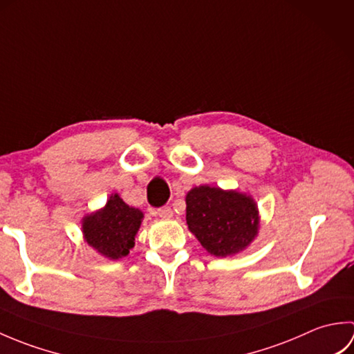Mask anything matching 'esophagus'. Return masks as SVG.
Returning a JSON list of instances; mask_svg holds the SVG:
<instances>
[{"instance_id": "1", "label": "esophagus", "mask_w": 354, "mask_h": 354, "mask_svg": "<svg viewBox=\"0 0 354 354\" xmlns=\"http://www.w3.org/2000/svg\"><path fill=\"white\" fill-rule=\"evenodd\" d=\"M156 214L160 216L161 219H170V217L173 216V212H171L170 207H161V208L156 209Z\"/></svg>"}]
</instances>
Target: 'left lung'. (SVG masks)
Segmentation results:
<instances>
[{
    "instance_id": "left-lung-1",
    "label": "left lung",
    "mask_w": 354,
    "mask_h": 354,
    "mask_svg": "<svg viewBox=\"0 0 354 354\" xmlns=\"http://www.w3.org/2000/svg\"><path fill=\"white\" fill-rule=\"evenodd\" d=\"M185 204L189 230L216 257L243 251L257 236L259 208L248 194L199 185L187 193Z\"/></svg>"
}]
</instances>
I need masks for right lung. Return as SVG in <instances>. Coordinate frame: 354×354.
I'll return each instance as SVG.
<instances>
[{
	"mask_svg": "<svg viewBox=\"0 0 354 354\" xmlns=\"http://www.w3.org/2000/svg\"><path fill=\"white\" fill-rule=\"evenodd\" d=\"M145 214L129 207L118 194H111L106 205L82 219L85 242L109 260L129 254Z\"/></svg>",
	"mask_w": 354,
	"mask_h": 354,
	"instance_id": "1",
	"label": "right lung"
}]
</instances>
